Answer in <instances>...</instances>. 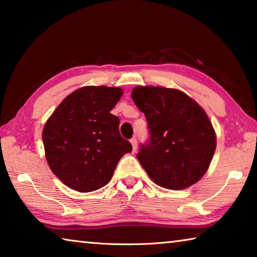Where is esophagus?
<instances>
[{
	"instance_id": "1",
	"label": "esophagus",
	"mask_w": 257,
	"mask_h": 257,
	"mask_svg": "<svg viewBox=\"0 0 257 257\" xmlns=\"http://www.w3.org/2000/svg\"><path fill=\"white\" fill-rule=\"evenodd\" d=\"M130 143H132V145H133V151L136 152L137 151V138L133 137L132 139H130Z\"/></svg>"
}]
</instances>
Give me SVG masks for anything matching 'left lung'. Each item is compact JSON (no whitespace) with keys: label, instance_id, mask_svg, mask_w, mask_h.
<instances>
[{"label":"left lung","instance_id":"obj_1","mask_svg":"<svg viewBox=\"0 0 257 257\" xmlns=\"http://www.w3.org/2000/svg\"><path fill=\"white\" fill-rule=\"evenodd\" d=\"M133 99L147 121L150 137L137 159L151 179L173 190L197 182L210 167L216 146L205 111L188 95L164 87L138 86Z\"/></svg>","mask_w":257,"mask_h":257}]
</instances>
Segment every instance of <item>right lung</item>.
<instances>
[{
    "instance_id": "add662e5",
    "label": "right lung",
    "mask_w": 257,
    "mask_h": 257,
    "mask_svg": "<svg viewBox=\"0 0 257 257\" xmlns=\"http://www.w3.org/2000/svg\"><path fill=\"white\" fill-rule=\"evenodd\" d=\"M121 96L118 87H81L47 120L43 129L46 160L66 186L80 193L102 188L119 160L133 151L121 137L119 118L111 113Z\"/></svg>"
}]
</instances>
